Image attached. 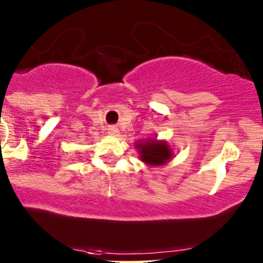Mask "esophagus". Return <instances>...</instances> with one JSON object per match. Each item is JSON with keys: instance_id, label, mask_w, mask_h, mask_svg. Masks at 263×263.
Here are the masks:
<instances>
[{"instance_id": "1", "label": "esophagus", "mask_w": 263, "mask_h": 263, "mask_svg": "<svg viewBox=\"0 0 263 263\" xmlns=\"http://www.w3.org/2000/svg\"><path fill=\"white\" fill-rule=\"evenodd\" d=\"M108 134L110 135V136H117V135L119 134L118 128H116V127H110L109 129H108Z\"/></svg>"}]
</instances>
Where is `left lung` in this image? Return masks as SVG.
Listing matches in <instances>:
<instances>
[{
	"instance_id": "left-lung-1",
	"label": "left lung",
	"mask_w": 263,
	"mask_h": 263,
	"mask_svg": "<svg viewBox=\"0 0 263 263\" xmlns=\"http://www.w3.org/2000/svg\"><path fill=\"white\" fill-rule=\"evenodd\" d=\"M139 151V158L148 166L165 165L174 156L173 148L165 140H158L156 137L140 140L135 145Z\"/></svg>"
}]
</instances>
